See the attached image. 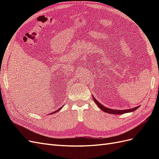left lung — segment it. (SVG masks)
<instances>
[{
	"label": "left lung",
	"instance_id": "obj_1",
	"mask_svg": "<svg viewBox=\"0 0 159 159\" xmlns=\"http://www.w3.org/2000/svg\"><path fill=\"white\" fill-rule=\"evenodd\" d=\"M93 101L95 102V103L97 104L98 106L102 109L103 111L105 112V113H110V114H117V115H119V114H123V113H130V112H133L134 111L137 110L139 106L136 107H134L132 109H125V110H116V109H109L108 107H105L104 105H103L102 104H101L99 102H98V100H96L95 98L92 96Z\"/></svg>",
	"mask_w": 159,
	"mask_h": 159
}]
</instances>
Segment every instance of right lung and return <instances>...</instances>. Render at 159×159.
<instances>
[{"mask_svg": "<svg viewBox=\"0 0 159 159\" xmlns=\"http://www.w3.org/2000/svg\"><path fill=\"white\" fill-rule=\"evenodd\" d=\"M62 107H63V106H62V107H60V108H59L58 109H57L56 111H54V112H52V113H50V115H52V114H54V113H56V112H58L59 111H60V109H61ZM50 114H49V115H50Z\"/></svg>", "mask_w": 159, "mask_h": 159, "instance_id": "add662e5", "label": "right lung"}]
</instances>
